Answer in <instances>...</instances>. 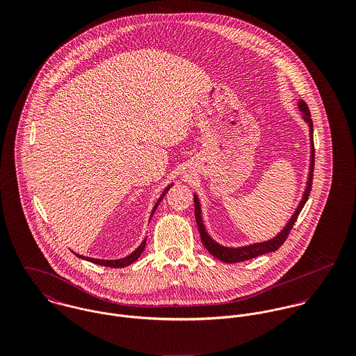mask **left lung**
Returning a JSON list of instances; mask_svg holds the SVG:
<instances>
[{
	"instance_id": "obj_1",
	"label": "left lung",
	"mask_w": 356,
	"mask_h": 356,
	"mask_svg": "<svg viewBox=\"0 0 356 356\" xmlns=\"http://www.w3.org/2000/svg\"><path fill=\"white\" fill-rule=\"evenodd\" d=\"M299 111L302 112V118L305 123L309 127V171H308V178L305 182V189L303 192V197L300 200L299 205L296 207V211L293 212V215L291 216V219L286 222V225L284 226V229L273 238L267 240V241H261V243H254L250 245H244V247H225L220 245L219 243H216L207 232L205 226H204L203 212H202V204L197 197V195L195 193V215H196V222H197V227L200 232V237L203 241V245L207 248V251L212 256H215L216 259L225 261V263H238V261H244L248 259H252L260 254H268V252H274L277 251L286 240L291 229L293 227L300 211L303 209L305 204L307 203V199L309 196L311 192V186H312V172H314V141H312V119H311V113L309 109L303 100H299L298 102Z\"/></svg>"
}]
</instances>
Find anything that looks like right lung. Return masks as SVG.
<instances>
[{
    "instance_id": "1",
    "label": "right lung",
    "mask_w": 356,
    "mask_h": 356,
    "mask_svg": "<svg viewBox=\"0 0 356 356\" xmlns=\"http://www.w3.org/2000/svg\"><path fill=\"white\" fill-rule=\"evenodd\" d=\"M174 184H170L164 191H163V193L160 195V197H159V200L156 202L154 204V207H153L152 212H151V216L149 218H152L153 213H154V211H156V208L159 207V204L160 202L163 200V197L165 196V193L168 192V189L172 186ZM145 245H147V238L140 244V247L134 251V252H131L130 254H127L126 257H122V259H116V260H106V259H93V257H89V256H82V254H76L78 257H81V259H83V260H88V261H92V263H95V264H100V266H105V267H115V268H118V267H126V266H129V264H131V263H134L141 254L144 252V250H145Z\"/></svg>"
}]
</instances>
